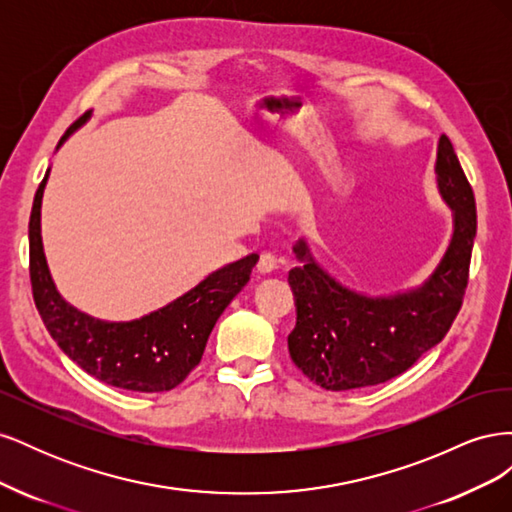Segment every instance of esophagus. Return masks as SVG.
<instances>
[{
  "instance_id": "34e87169",
  "label": "esophagus",
  "mask_w": 512,
  "mask_h": 512,
  "mask_svg": "<svg viewBox=\"0 0 512 512\" xmlns=\"http://www.w3.org/2000/svg\"><path fill=\"white\" fill-rule=\"evenodd\" d=\"M277 267V258H275V254H271V252H262L260 254V258H258V271L260 273H271L273 269Z\"/></svg>"
}]
</instances>
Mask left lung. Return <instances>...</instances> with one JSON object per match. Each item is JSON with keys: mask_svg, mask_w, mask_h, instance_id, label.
<instances>
[{"mask_svg": "<svg viewBox=\"0 0 512 512\" xmlns=\"http://www.w3.org/2000/svg\"><path fill=\"white\" fill-rule=\"evenodd\" d=\"M438 188L453 209V239L429 280L393 297H365L324 271L307 243L294 245L303 262L288 273L297 324L288 335L290 359L327 391L374 386L404 374L440 344L457 318L468 288L476 203L472 185L448 136H440Z\"/></svg>", "mask_w": 512, "mask_h": 512, "instance_id": "obj_1", "label": "left lung"}]
</instances>
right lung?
Segmentation results:
<instances>
[{"mask_svg": "<svg viewBox=\"0 0 512 512\" xmlns=\"http://www.w3.org/2000/svg\"><path fill=\"white\" fill-rule=\"evenodd\" d=\"M87 119L89 113L76 119L61 136L59 145ZM46 179L49 170L40 183L29 215V277L46 331L76 365L100 382L136 393L175 389L203 359L215 322L250 282L258 254L213 271L183 297L138 320L104 322L91 318L61 299L46 265L40 235V207Z\"/></svg>", "mask_w": 512, "mask_h": 512, "instance_id": "right-lung-1", "label": "right lung"}]
</instances>
